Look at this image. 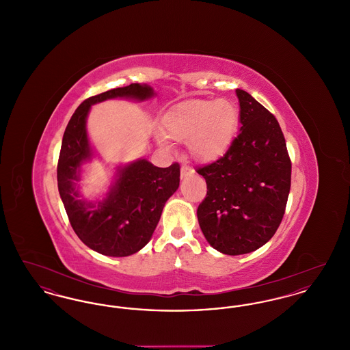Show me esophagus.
<instances>
[{
	"label": "esophagus",
	"instance_id": "obj_1",
	"mask_svg": "<svg viewBox=\"0 0 350 350\" xmlns=\"http://www.w3.org/2000/svg\"><path fill=\"white\" fill-rule=\"evenodd\" d=\"M194 169L193 167H187V165H183L181 167V178H186V177H191L194 176Z\"/></svg>",
	"mask_w": 350,
	"mask_h": 350
}]
</instances>
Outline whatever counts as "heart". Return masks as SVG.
<instances>
[{"label":"heart","instance_id":"1","mask_svg":"<svg viewBox=\"0 0 350 350\" xmlns=\"http://www.w3.org/2000/svg\"><path fill=\"white\" fill-rule=\"evenodd\" d=\"M239 107L227 98H196L173 106L164 117L169 139L186 142L190 156L208 163L231 147L239 127Z\"/></svg>","mask_w":350,"mask_h":350}]
</instances>
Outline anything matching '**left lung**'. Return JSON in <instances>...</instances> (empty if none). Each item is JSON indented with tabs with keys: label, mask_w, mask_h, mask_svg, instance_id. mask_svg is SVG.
<instances>
[{
	"label": "left lung",
	"mask_w": 350,
	"mask_h": 350,
	"mask_svg": "<svg viewBox=\"0 0 350 350\" xmlns=\"http://www.w3.org/2000/svg\"><path fill=\"white\" fill-rule=\"evenodd\" d=\"M240 133L228 150L197 172L207 183L198 206L200 230L220 253L239 256L261 248L282 221L291 163L278 120L250 93L236 89Z\"/></svg>",
	"instance_id": "1"
}]
</instances>
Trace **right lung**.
Masks as SVG:
<instances>
[{"mask_svg":"<svg viewBox=\"0 0 350 350\" xmlns=\"http://www.w3.org/2000/svg\"><path fill=\"white\" fill-rule=\"evenodd\" d=\"M147 83H131L83 100L63 136L57 164V187L70 226L86 247L103 256L126 257L144 248L160 220L167 200L180 186V165L154 167L137 159L117 167L103 198L85 200L80 193L83 164L96 157L86 120L93 105L113 98L143 102L154 97Z\"/></svg>","mask_w":350,"mask_h":350,"instance_id":"right-lung-1","label":"right lung"}]
</instances>
